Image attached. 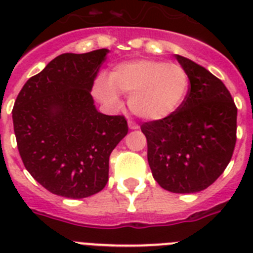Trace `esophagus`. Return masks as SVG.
Segmentation results:
<instances>
[{"label":"esophagus","mask_w":253,"mask_h":253,"mask_svg":"<svg viewBox=\"0 0 253 253\" xmlns=\"http://www.w3.org/2000/svg\"><path fill=\"white\" fill-rule=\"evenodd\" d=\"M128 125H129V129H131V130H138V129H139V125L135 124L134 122H129Z\"/></svg>","instance_id":"obj_1"}]
</instances>
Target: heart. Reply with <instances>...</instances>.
<instances>
[{
    "label": "heart",
    "instance_id": "heart-1",
    "mask_svg": "<svg viewBox=\"0 0 253 253\" xmlns=\"http://www.w3.org/2000/svg\"><path fill=\"white\" fill-rule=\"evenodd\" d=\"M189 88L185 69L175 63L138 59L123 62L99 78L93 93L107 105H119L118 92L129 95L131 113L148 122L166 119L177 110Z\"/></svg>",
    "mask_w": 253,
    "mask_h": 253
}]
</instances>
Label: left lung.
I'll return each mask as SVG.
<instances>
[{"instance_id": "1", "label": "left lung", "mask_w": 253, "mask_h": 253, "mask_svg": "<svg viewBox=\"0 0 253 253\" xmlns=\"http://www.w3.org/2000/svg\"><path fill=\"white\" fill-rule=\"evenodd\" d=\"M190 90L166 119L140 125L148 163L161 187L176 194L205 190L222 175L236 146L237 107L219 78L176 54Z\"/></svg>"}]
</instances>
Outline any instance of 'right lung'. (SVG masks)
<instances>
[{
  "label": "right lung",
  "instance_id": "obj_1",
  "mask_svg": "<svg viewBox=\"0 0 253 253\" xmlns=\"http://www.w3.org/2000/svg\"><path fill=\"white\" fill-rule=\"evenodd\" d=\"M107 53L58 55L29 78L13 105L24 166L51 194L82 199L101 191L111 152L128 134L124 116L101 114L91 96Z\"/></svg>",
  "mask_w": 253,
  "mask_h": 253
}]
</instances>
